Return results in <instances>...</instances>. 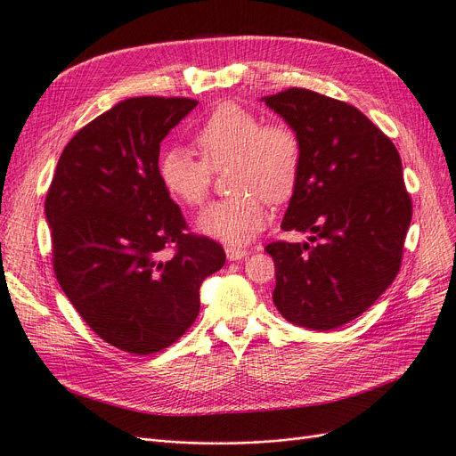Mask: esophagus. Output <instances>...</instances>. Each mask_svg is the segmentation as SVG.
<instances>
[{"mask_svg": "<svg viewBox=\"0 0 456 456\" xmlns=\"http://www.w3.org/2000/svg\"><path fill=\"white\" fill-rule=\"evenodd\" d=\"M225 254H227L229 261H240V259L249 256V251L244 249V248H237V246H227L225 248Z\"/></svg>", "mask_w": 456, "mask_h": 456, "instance_id": "esophagus-1", "label": "esophagus"}]
</instances>
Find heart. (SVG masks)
Masks as SVG:
<instances>
[{"label": "heart", "instance_id": "1", "mask_svg": "<svg viewBox=\"0 0 456 456\" xmlns=\"http://www.w3.org/2000/svg\"><path fill=\"white\" fill-rule=\"evenodd\" d=\"M197 158L175 146L159 158V176L173 197L188 207L207 200L214 171L231 165V197L200 212L202 232L227 244H246L266 225L268 200L288 199L298 182L302 146L297 131L263 118L239 103L216 107L193 133Z\"/></svg>", "mask_w": 456, "mask_h": 456}]
</instances>
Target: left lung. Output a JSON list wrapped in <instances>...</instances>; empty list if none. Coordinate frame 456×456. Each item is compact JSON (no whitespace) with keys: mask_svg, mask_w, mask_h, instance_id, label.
Listing matches in <instances>:
<instances>
[{"mask_svg":"<svg viewBox=\"0 0 456 456\" xmlns=\"http://www.w3.org/2000/svg\"><path fill=\"white\" fill-rule=\"evenodd\" d=\"M298 134L302 165L281 229L310 242L276 240L273 300L288 322L330 330L366 312L402 265L411 197L396 146L353 105L306 88L265 97Z\"/></svg>","mask_w":456,"mask_h":456,"instance_id":"1","label":"left lung"}]
</instances>
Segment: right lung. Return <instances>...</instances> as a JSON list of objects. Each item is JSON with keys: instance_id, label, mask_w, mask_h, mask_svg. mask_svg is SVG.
Returning <instances> with one entry per match:
<instances>
[{"instance_id": "right-lung-1", "label": "right lung", "mask_w": 456, "mask_h": 456, "mask_svg": "<svg viewBox=\"0 0 456 456\" xmlns=\"http://www.w3.org/2000/svg\"><path fill=\"white\" fill-rule=\"evenodd\" d=\"M197 103L120 101L67 142L45 200L63 293L99 338L134 355L182 338L202 280L225 263L216 240L188 232L159 176L161 141Z\"/></svg>"}]
</instances>
